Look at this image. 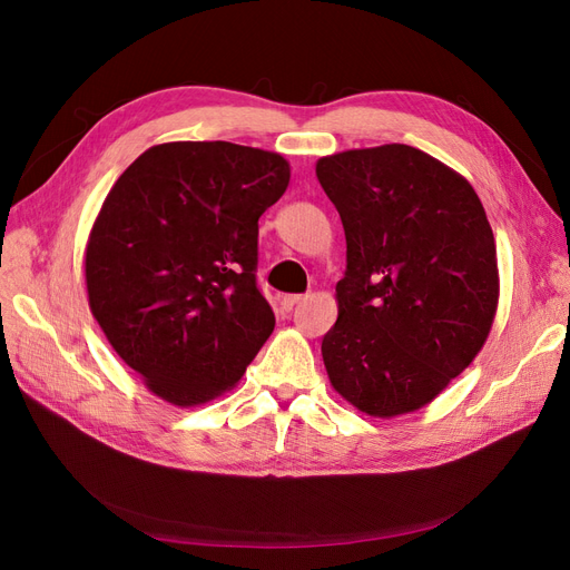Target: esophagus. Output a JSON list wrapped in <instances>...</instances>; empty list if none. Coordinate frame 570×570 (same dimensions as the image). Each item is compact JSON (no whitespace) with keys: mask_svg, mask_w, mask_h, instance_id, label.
Masks as SVG:
<instances>
[{"mask_svg":"<svg viewBox=\"0 0 570 570\" xmlns=\"http://www.w3.org/2000/svg\"><path fill=\"white\" fill-rule=\"evenodd\" d=\"M305 295H282V309L291 312L297 303H303Z\"/></svg>","mask_w":570,"mask_h":570,"instance_id":"esophagus-1","label":"esophagus"}]
</instances>
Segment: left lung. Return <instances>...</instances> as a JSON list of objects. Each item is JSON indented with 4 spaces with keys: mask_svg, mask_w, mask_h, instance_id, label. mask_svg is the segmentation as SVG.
Here are the masks:
<instances>
[{
    "mask_svg": "<svg viewBox=\"0 0 570 570\" xmlns=\"http://www.w3.org/2000/svg\"><path fill=\"white\" fill-rule=\"evenodd\" d=\"M316 177L346 235L321 342L327 379L365 415L413 413L490 337L499 265L483 203L464 175L400 142L321 157Z\"/></svg>",
    "mask_w": 570,
    "mask_h": 570,
    "instance_id": "left-lung-1",
    "label": "left lung"
}]
</instances>
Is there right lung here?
I'll use <instances>...</instances> for the list:
<instances>
[{
	"label": "right lung",
	"mask_w": 570,
	"mask_h": 570,
	"mask_svg": "<svg viewBox=\"0 0 570 570\" xmlns=\"http://www.w3.org/2000/svg\"><path fill=\"white\" fill-rule=\"evenodd\" d=\"M288 161L226 140L153 145L117 177L85 245L89 312L159 400L233 391L275 331L256 288L258 219Z\"/></svg>",
	"instance_id": "right-lung-1"
}]
</instances>
